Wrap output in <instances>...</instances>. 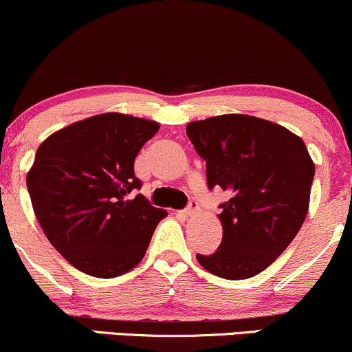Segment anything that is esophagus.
I'll use <instances>...</instances> for the list:
<instances>
[{
	"instance_id": "1",
	"label": "esophagus",
	"mask_w": 352,
	"mask_h": 352,
	"mask_svg": "<svg viewBox=\"0 0 352 352\" xmlns=\"http://www.w3.org/2000/svg\"><path fill=\"white\" fill-rule=\"evenodd\" d=\"M199 212V204H197V201H190V205L185 210H182V215L184 217H192V215H195V213Z\"/></svg>"
}]
</instances>
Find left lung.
I'll use <instances>...</instances> for the list:
<instances>
[{
  "mask_svg": "<svg viewBox=\"0 0 352 352\" xmlns=\"http://www.w3.org/2000/svg\"><path fill=\"white\" fill-rule=\"evenodd\" d=\"M187 135L207 162L208 188L230 197L218 215L220 246L197 260L220 278H252L288 248L308 215L314 177L308 148L283 125L245 114L195 120Z\"/></svg>",
  "mask_w": 352,
  "mask_h": 352,
  "instance_id": "8db88e82",
  "label": "left lung"
}]
</instances>
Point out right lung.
<instances>
[{
    "label": "right lung",
    "mask_w": 352,
    "mask_h": 352,
    "mask_svg": "<svg viewBox=\"0 0 352 352\" xmlns=\"http://www.w3.org/2000/svg\"><path fill=\"white\" fill-rule=\"evenodd\" d=\"M153 120L106 112L47 137L26 184L44 235L79 272L114 278L147 252L167 212L152 207L134 173L135 157L157 134Z\"/></svg>",
    "instance_id": "right-lung-1"
}]
</instances>
